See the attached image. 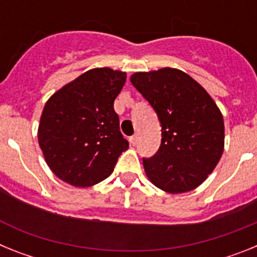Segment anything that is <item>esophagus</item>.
Instances as JSON below:
<instances>
[{
	"instance_id": "esophagus-1",
	"label": "esophagus",
	"mask_w": 257,
	"mask_h": 257,
	"mask_svg": "<svg viewBox=\"0 0 257 257\" xmlns=\"http://www.w3.org/2000/svg\"><path fill=\"white\" fill-rule=\"evenodd\" d=\"M130 143L133 145L138 144V135H133V136H131V138H130Z\"/></svg>"
}]
</instances>
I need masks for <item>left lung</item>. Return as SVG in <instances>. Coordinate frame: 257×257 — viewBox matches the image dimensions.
Wrapping results in <instances>:
<instances>
[{
    "instance_id": "8db88e82",
    "label": "left lung",
    "mask_w": 257,
    "mask_h": 257,
    "mask_svg": "<svg viewBox=\"0 0 257 257\" xmlns=\"http://www.w3.org/2000/svg\"><path fill=\"white\" fill-rule=\"evenodd\" d=\"M130 81L153 106L162 127L160 149L143 160L148 179L171 194L196 189L224 152V119L219 106L196 79L180 69L136 72Z\"/></svg>"
}]
</instances>
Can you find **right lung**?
Listing matches in <instances>:
<instances>
[{"instance_id": "obj_1", "label": "right lung", "mask_w": 257, "mask_h": 257, "mask_svg": "<svg viewBox=\"0 0 257 257\" xmlns=\"http://www.w3.org/2000/svg\"><path fill=\"white\" fill-rule=\"evenodd\" d=\"M124 82L126 72L94 68L46 101L38 124V144L60 180L78 188L100 183L128 149L113 108Z\"/></svg>"}]
</instances>
